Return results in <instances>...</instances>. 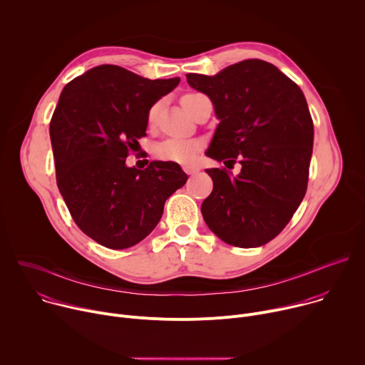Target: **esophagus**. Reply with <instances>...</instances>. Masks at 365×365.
<instances>
[{
	"label": "esophagus",
	"mask_w": 365,
	"mask_h": 365,
	"mask_svg": "<svg viewBox=\"0 0 365 365\" xmlns=\"http://www.w3.org/2000/svg\"><path fill=\"white\" fill-rule=\"evenodd\" d=\"M183 170L187 173V175H196L197 172H199V168H196V166H189V165H186V166H183Z\"/></svg>",
	"instance_id": "obj_1"
}]
</instances>
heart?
I'll list each match as a JSON object with an SVG mask.
<instances>
[{"mask_svg": "<svg viewBox=\"0 0 365 365\" xmlns=\"http://www.w3.org/2000/svg\"><path fill=\"white\" fill-rule=\"evenodd\" d=\"M195 95V93H187ZM185 95V96H187ZM158 108L153 107L148 113V120L153 121L155 117ZM202 150V143L192 138H180V137H170L163 140L155 147V154L159 155L162 160L173 162L179 165H190L196 160L197 154Z\"/></svg>", "mask_w": 365, "mask_h": 365, "instance_id": "heart-1", "label": "heart"}]
</instances>
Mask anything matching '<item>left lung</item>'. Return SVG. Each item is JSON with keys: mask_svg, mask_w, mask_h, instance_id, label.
I'll return each instance as SVG.
<instances>
[{"mask_svg": "<svg viewBox=\"0 0 365 365\" xmlns=\"http://www.w3.org/2000/svg\"><path fill=\"white\" fill-rule=\"evenodd\" d=\"M186 79L210 96L220 120L205 154L241 165L235 178L222 169L205 170L214 189L202 202L203 220L230 245H264L287 225L307 189L314 121L306 98L282 71L259 59Z\"/></svg>", "mask_w": 365, "mask_h": 365, "instance_id": "obj_1", "label": "left lung"}]
</instances>
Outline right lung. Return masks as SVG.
Here are the masks:
<instances>
[{
	"label": "right lung",
	"instance_id": "1",
	"mask_svg": "<svg viewBox=\"0 0 365 365\" xmlns=\"http://www.w3.org/2000/svg\"><path fill=\"white\" fill-rule=\"evenodd\" d=\"M179 82L101 65L61 93L50 121L58 187L76 225L103 247L124 250L144 240L187 180L173 162L154 160L144 170L125 165L145 135L150 108Z\"/></svg>",
	"mask_w": 365,
	"mask_h": 365
}]
</instances>
